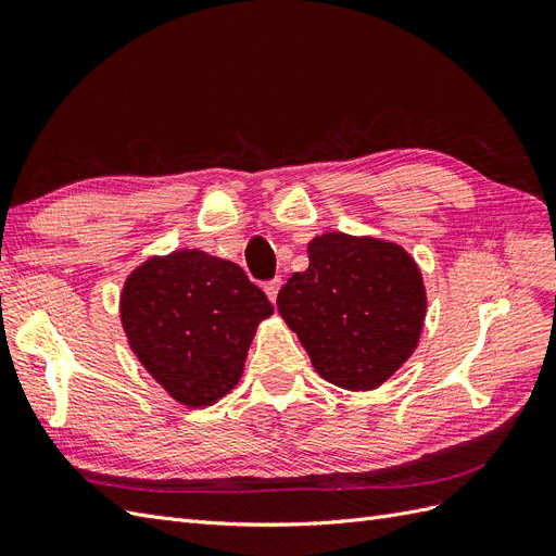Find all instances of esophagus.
Returning <instances> with one entry per match:
<instances>
[{
  "instance_id": "obj_1",
  "label": "esophagus",
  "mask_w": 556,
  "mask_h": 556,
  "mask_svg": "<svg viewBox=\"0 0 556 556\" xmlns=\"http://www.w3.org/2000/svg\"><path fill=\"white\" fill-rule=\"evenodd\" d=\"M280 285H282V280L280 278H274V280H268V282H264V292H266V296L274 301L276 304V296H278V290H280Z\"/></svg>"
}]
</instances>
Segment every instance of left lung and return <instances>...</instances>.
<instances>
[{"label": "left lung", "instance_id": "8db88e82", "mask_svg": "<svg viewBox=\"0 0 556 556\" xmlns=\"http://www.w3.org/2000/svg\"><path fill=\"white\" fill-rule=\"evenodd\" d=\"M308 268L276 306L315 371L343 390H376L408 362L425 327L422 274L406 250L329 231L308 243Z\"/></svg>", "mask_w": 556, "mask_h": 556}]
</instances>
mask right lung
I'll return each mask as SVG.
<instances>
[{"label":"right lung","mask_w":556,"mask_h":556,"mask_svg":"<svg viewBox=\"0 0 556 556\" xmlns=\"http://www.w3.org/2000/svg\"><path fill=\"white\" fill-rule=\"evenodd\" d=\"M271 313V301L239 264L201 250L146 260L121 294L131 352L190 408L213 406L237 387L252 336Z\"/></svg>","instance_id":"right-lung-1"}]
</instances>
